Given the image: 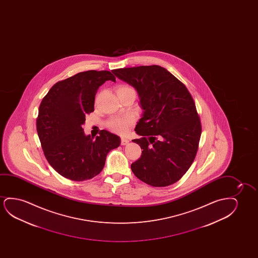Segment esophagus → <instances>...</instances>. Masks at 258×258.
Listing matches in <instances>:
<instances>
[{
	"instance_id": "1",
	"label": "esophagus",
	"mask_w": 258,
	"mask_h": 258,
	"mask_svg": "<svg viewBox=\"0 0 258 258\" xmlns=\"http://www.w3.org/2000/svg\"><path fill=\"white\" fill-rule=\"evenodd\" d=\"M130 143V140L126 138H121V140H120V144L121 145H127Z\"/></svg>"
}]
</instances>
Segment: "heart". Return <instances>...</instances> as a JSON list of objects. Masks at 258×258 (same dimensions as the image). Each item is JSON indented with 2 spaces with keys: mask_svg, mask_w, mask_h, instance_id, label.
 Masks as SVG:
<instances>
[{
  "mask_svg": "<svg viewBox=\"0 0 258 258\" xmlns=\"http://www.w3.org/2000/svg\"><path fill=\"white\" fill-rule=\"evenodd\" d=\"M128 90H133V89L126 86V85H121L119 86L117 88V93H120V92H126ZM133 122V119L132 117L130 115H124V116H116L111 118L108 121H107V127L111 131L113 132H116V133H124L127 131V128L130 127L131 123Z\"/></svg>",
  "mask_w": 258,
  "mask_h": 258,
  "instance_id": "b5f03b06",
  "label": "heart"
}]
</instances>
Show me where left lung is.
Wrapping results in <instances>:
<instances>
[{"instance_id": "8db88e82", "label": "left lung", "mask_w": 258, "mask_h": 258, "mask_svg": "<svg viewBox=\"0 0 258 258\" xmlns=\"http://www.w3.org/2000/svg\"><path fill=\"white\" fill-rule=\"evenodd\" d=\"M138 93L143 113L132 142L140 145L141 158L131 170L153 187H166L180 180L198 152L201 122L186 86L158 65L112 71Z\"/></svg>"}]
</instances>
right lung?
<instances>
[{
    "mask_svg": "<svg viewBox=\"0 0 258 258\" xmlns=\"http://www.w3.org/2000/svg\"><path fill=\"white\" fill-rule=\"evenodd\" d=\"M108 80L115 82L110 71L80 72L56 83L40 103L37 132L43 152L67 179L82 181L98 175L108 152L120 146L117 135L103 130L91 138L82 127L86 114L94 111L96 92Z\"/></svg>",
    "mask_w": 258,
    "mask_h": 258,
    "instance_id": "obj_1",
    "label": "right lung"
}]
</instances>
